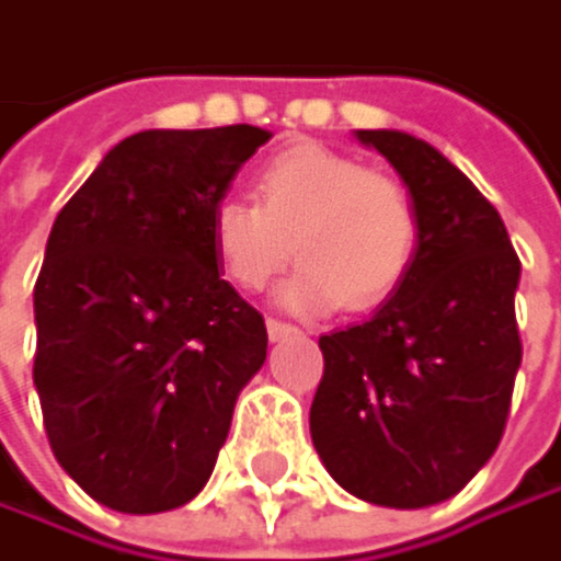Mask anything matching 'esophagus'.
Here are the masks:
<instances>
[{
  "instance_id": "esophagus-1",
  "label": "esophagus",
  "mask_w": 561,
  "mask_h": 561,
  "mask_svg": "<svg viewBox=\"0 0 561 561\" xmlns=\"http://www.w3.org/2000/svg\"><path fill=\"white\" fill-rule=\"evenodd\" d=\"M265 332H268V339H272V342L299 335V329H296V325H289V322H283V319H268V322H265Z\"/></svg>"
}]
</instances>
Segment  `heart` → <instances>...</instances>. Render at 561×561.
<instances>
[{
  "label": "heart",
  "instance_id": "b5f03b06",
  "mask_svg": "<svg viewBox=\"0 0 561 561\" xmlns=\"http://www.w3.org/2000/svg\"><path fill=\"white\" fill-rule=\"evenodd\" d=\"M255 203L222 196L209 209V249L229 283L259 293L293 252L299 272L278 302L302 316L368 312L388 302L414 265L421 213L411 190L322 144L268 157L252 180Z\"/></svg>",
  "mask_w": 561,
  "mask_h": 561
}]
</instances>
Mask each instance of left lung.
Wrapping results in <instances>:
<instances>
[{
  "instance_id": "obj_1",
  "label": "left lung",
  "mask_w": 561,
  "mask_h": 561,
  "mask_svg": "<svg viewBox=\"0 0 561 561\" xmlns=\"http://www.w3.org/2000/svg\"><path fill=\"white\" fill-rule=\"evenodd\" d=\"M411 190L421 245L375 319L319 339L312 444L352 496L421 510L457 496L500 447L523 342L519 255L496 206L437 147L358 130Z\"/></svg>"
}]
</instances>
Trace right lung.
I'll list each match as a JSON object with an SVG mask.
<instances>
[{"label": "right lung", "instance_id": "obj_1", "mask_svg": "<svg viewBox=\"0 0 561 561\" xmlns=\"http://www.w3.org/2000/svg\"><path fill=\"white\" fill-rule=\"evenodd\" d=\"M268 137L252 124L130 134L55 216L32 378L55 460L107 510L190 503L265 362V322L219 278L206 226Z\"/></svg>", "mask_w": 561, "mask_h": 561}]
</instances>
